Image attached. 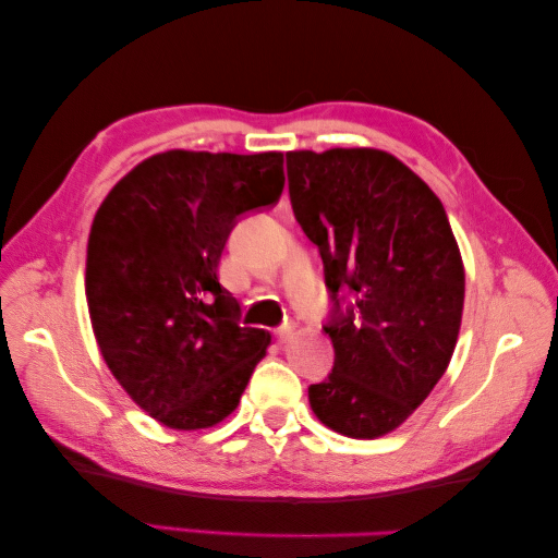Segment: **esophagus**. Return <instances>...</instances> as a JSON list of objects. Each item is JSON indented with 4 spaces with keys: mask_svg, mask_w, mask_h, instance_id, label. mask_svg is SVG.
I'll use <instances>...</instances> for the list:
<instances>
[{
    "mask_svg": "<svg viewBox=\"0 0 558 558\" xmlns=\"http://www.w3.org/2000/svg\"><path fill=\"white\" fill-rule=\"evenodd\" d=\"M274 333H277V339H279V343H287L289 339H291V336H294V324H291V322H287V324H281L279 328H277V331H274Z\"/></svg>",
    "mask_w": 558,
    "mask_h": 558,
    "instance_id": "esophagus-1",
    "label": "esophagus"
}]
</instances>
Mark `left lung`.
<instances>
[{
	"label": "left lung",
	"mask_w": 558,
	"mask_h": 558,
	"mask_svg": "<svg viewBox=\"0 0 558 558\" xmlns=\"http://www.w3.org/2000/svg\"><path fill=\"white\" fill-rule=\"evenodd\" d=\"M296 222L318 246L333 343L308 403L331 430L373 440L408 420L458 343L464 269L430 187L383 150L287 153Z\"/></svg>",
	"instance_id": "8db88e82"
}]
</instances>
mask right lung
I'll return each mask as SVG.
<instances>
[{
  "label": "right lung",
  "instance_id": "1",
  "mask_svg": "<svg viewBox=\"0 0 558 558\" xmlns=\"http://www.w3.org/2000/svg\"><path fill=\"white\" fill-rule=\"evenodd\" d=\"M281 190V153L168 150L98 207L86 259L98 349L128 396L172 430L225 420L267 355L269 333L240 324L217 267L234 225Z\"/></svg>",
  "mask_w": 558,
  "mask_h": 558
}]
</instances>
